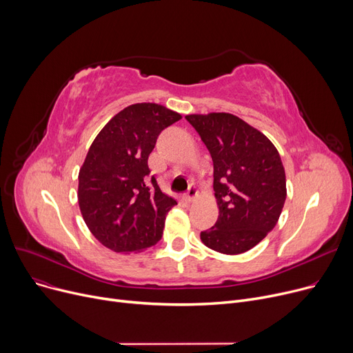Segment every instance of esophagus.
I'll use <instances>...</instances> for the list:
<instances>
[{"instance_id": "esophagus-1", "label": "esophagus", "mask_w": 353, "mask_h": 353, "mask_svg": "<svg viewBox=\"0 0 353 353\" xmlns=\"http://www.w3.org/2000/svg\"><path fill=\"white\" fill-rule=\"evenodd\" d=\"M196 195H198V188H196V185H195V183H191L188 192H186V195H185V199L188 201V202H192V201L196 198Z\"/></svg>"}]
</instances>
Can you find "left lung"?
<instances>
[{
  "instance_id": "left-lung-1",
  "label": "left lung",
  "mask_w": 353,
  "mask_h": 353,
  "mask_svg": "<svg viewBox=\"0 0 353 353\" xmlns=\"http://www.w3.org/2000/svg\"><path fill=\"white\" fill-rule=\"evenodd\" d=\"M214 162L219 216L201 232L211 250L236 255L252 250L271 232L286 199L285 170L278 150L241 118L212 112L186 115Z\"/></svg>"
}]
</instances>
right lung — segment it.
Returning a JSON list of instances; mask_svg holds the SVG:
<instances>
[{
	"label": "right lung",
	"mask_w": 353,
	"mask_h": 353,
	"mask_svg": "<svg viewBox=\"0 0 353 353\" xmlns=\"http://www.w3.org/2000/svg\"><path fill=\"white\" fill-rule=\"evenodd\" d=\"M182 117L158 103H134L94 139L78 175L79 210L92 235L114 252H141L162 238L176 201L148 167L158 135Z\"/></svg>",
	"instance_id": "obj_1"
}]
</instances>
